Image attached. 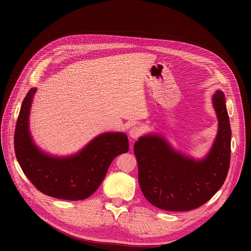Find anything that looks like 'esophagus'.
<instances>
[{"label": "esophagus", "instance_id": "1", "mask_svg": "<svg viewBox=\"0 0 251 251\" xmlns=\"http://www.w3.org/2000/svg\"><path fill=\"white\" fill-rule=\"evenodd\" d=\"M141 133H142V130H141V128L139 126H133L129 131L130 137L133 138V139L138 138L141 135Z\"/></svg>", "mask_w": 251, "mask_h": 251}]
</instances>
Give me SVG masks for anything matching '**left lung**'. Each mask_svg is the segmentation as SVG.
Returning a JSON list of instances; mask_svg holds the SVG:
<instances>
[{
  "label": "left lung",
  "mask_w": 251,
  "mask_h": 251,
  "mask_svg": "<svg viewBox=\"0 0 251 251\" xmlns=\"http://www.w3.org/2000/svg\"><path fill=\"white\" fill-rule=\"evenodd\" d=\"M223 91L213 104L218 134L204 159L196 161L171 148L161 135L141 136L134 144L138 182L144 197L169 212H185L208 201L226 180L231 159V127Z\"/></svg>",
  "instance_id": "1"
}]
</instances>
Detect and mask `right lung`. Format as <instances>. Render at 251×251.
Masks as SVG:
<instances>
[{
  "instance_id": "add662e5",
  "label": "right lung",
  "mask_w": 251,
  "mask_h": 251,
  "mask_svg": "<svg viewBox=\"0 0 251 251\" xmlns=\"http://www.w3.org/2000/svg\"><path fill=\"white\" fill-rule=\"evenodd\" d=\"M35 92L36 88H31L26 95L17 119V161L26 177L44 194L67 201L85 200L99 188L115 157L129 151L128 138L122 132H107L74 155H49L35 146L29 133L28 117Z\"/></svg>"
}]
</instances>
